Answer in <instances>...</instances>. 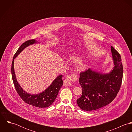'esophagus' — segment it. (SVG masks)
I'll use <instances>...</instances> for the list:
<instances>
[{
    "mask_svg": "<svg viewBox=\"0 0 132 132\" xmlns=\"http://www.w3.org/2000/svg\"><path fill=\"white\" fill-rule=\"evenodd\" d=\"M77 79V75L75 74L68 76L64 81V84L67 86H70L71 85V82L72 81H75Z\"/></svg>",
    "mask_w": 132,
    "mask_h": 132,
    "instance_id": "1",
    "label": "esophagus"
}]
</instances>
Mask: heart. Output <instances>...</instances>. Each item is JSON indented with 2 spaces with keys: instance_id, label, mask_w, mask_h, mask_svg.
<instances>
[{
  "instance_id": "b5f03b06",
  "label": "heart",
  "mask_w": 132,
  "mask_h": 132,
  "mask_svg": "<svg viewBox=\"0 0 132 132\" xmlns=\"http://www.w3.org/2000/svg\"><path fill=\"white\" fill-rule=\"evenodd\" d=\"M86 68H87V65H86L85 64H84V63H82V64H80V65L79 66V67H78L80 71L84 70L86 69Z\"/></svg>"
}]
</instances>
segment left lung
Listing matches in <instances>:
<instances>
[{
  "mask_svg": "<svg viewBox=\"0 0 132 132\" xmlns=\"http://www.w3.org/2000/svg\"><path fill=\"white\" fill-rule=\"evenodd\" d=\"M114 67L107 74H102L90 69L80 74L82 95L77 100L83 110L90 111L102 108L110 103L119 92L122 80L123 67L120 54L111 47Z\"/></svg>",
  "mask_w": 132,
  "mask_h": 132,
  "instance_id": "obj_1",
  "label": "left lung"
}]
</instances>
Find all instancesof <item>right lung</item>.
I'll list each match as a JSON object with an SVG mask.
<instances>
[{
    "label": "right lung",
    "mask_w": 132,
    "mask_h": 132,
    "mask_svg": "<svg viewBox=\"0 0 132 132\" xmlns=\"http://www.w3.org/2000/svg\"><path fill=\"white\" fill-rule=\"evenodd\" d=\"M36 42V40L34 39L25 42L21 45L15 54L11 68L12 79L17 93L24 102L38 108H47L51 106L54 102L60 88L63 85L62 75L58 76L51 85L43 93L37 95H31L27 94L23 90L16 80L14 71V59L24 48Z\"/></svg>",
    "instance_id": "add662e5"
}]
</instances>
